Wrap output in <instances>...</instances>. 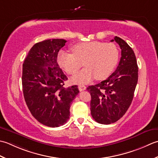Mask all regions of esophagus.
<instances>
[{
    "instance_id": "obj_1",
    "label": "esophagus",
    "mask_w": 158,
    "mask_h": 158,
    "mask_svg": "<svg viewBox=\"0 0 158 158\" xmlns=\"http://www.w3.org/2000/svg\"><path fill=\"white\" fill-rule=\"evenodd\" d=\"M78 89L80 90V91H83L86 89V86L85 85H79L78 86Z\"/></svg>"
}]
</instances>
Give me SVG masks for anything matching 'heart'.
Returning <instances> with one entry per match:
<instances>
[{
	"label": "heart",
	"instance_id": "heart-1",
	"mask_svg": "<svg viewBox=\"0 0 158 158\" xmlns=\"http://www.w3.org/2000/svg\"><path fill=\"white\" fill-rule=\"evenodd\" d=\"M73 54L60 50L57 63L68 74L73 75L82 66L86 67L72 77L76 84L87 83L95 78L104 80L110 74L118 60V50L113 43L93 41L80 42L71 48Z\"/></svg>",
	"mask_w": 158,
	"mask_h": 158
}]
</instances>
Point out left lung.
Returning <instances> with one entry per match:
<instances>
[{"label": "left lung", "instance_id": "8db88e82", "mask_svg": "<svg viewBox=\"0 0 158 158\" xmlns=\"http://www.w3.org/2000/svg\"><path fill=\"white\" fill-rule=\"evenodd\" d=\"M121 50V57L115 72L95 85L87 87L91 95V112L98 123L108 125L123 117L130 107L138 78V67L133 50L116 36L114 40Z\"/></svg>", "mask_w": 158, "mask_h": 158}]
</instances>
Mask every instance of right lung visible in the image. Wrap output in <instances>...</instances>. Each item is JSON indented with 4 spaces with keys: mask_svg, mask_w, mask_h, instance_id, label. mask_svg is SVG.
Here are the masks:
<instances>
[{
    "mask_svg": "<svg viewBox=\"0 0 158 158\" xmlns=\"http://www.w3.org/2000/svg\"><path fill=\"white\" fill-rule=\"evenodd\" d=\"M63 39L35 44L22 65L24 98L32 115L44 125L56 127L69 118V108L78 94L77 85L64 86L67 77L57 63L59 51L65 45Z\"/></svg>",
    "mask_w": 158,
    "mask_h": 158,
    "instance_id": "right-lung-1",
    "label": "right lung"
}]
</instances>
